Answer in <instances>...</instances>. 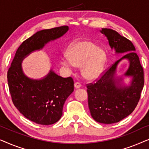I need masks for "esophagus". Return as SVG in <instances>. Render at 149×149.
<instances>
[{
  "label": "esophagus",
  "mask_w": 149,
  "mask_h": 149,
  "mask_svg": "<svg viewBox=\"0 0 149 149\" xmlns=\"http://www.w3.org/2000/svg\"><path fill=\"white\" fill-rule=\"evenodd\" d=\"M74 87H75V88H76V89L80 88L81 86V83H79V82H76V83H74Z\"/></svg>",
  "instance_id": "esophagus-1"
}]
</instances>
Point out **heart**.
<instances>
[{"mask_svg":"<svg viewBox=\"0 0 149 149\" xmlns=\"http://www.w3.org/2000/svg\"><path fill=\"white\" fill-rule=\"evenodd\" d=\"M68 58L62 63L65 66H81V74L85 79L93 80L102 74L107 60L106 51L87 40L73 42L67 51Z\"/></svg>","mask_w":149,"mask_h":149,"instance_id":"obj_1","label":"heart"}]
</instances>
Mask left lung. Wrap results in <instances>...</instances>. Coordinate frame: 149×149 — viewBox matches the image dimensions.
<instances>
[{"label":"left lung","instance_id":"left-lung-1","mask_svg":"<svg viewBox=\"0 0 149 149\" xmlns=\"http://www.w3.org/2000/svg\"><path fill=\"white\" fill-rule=\"evenodd\" d=\"M111 49L117 54H125L111 65L94 83L87 85L88 106L93 119L98 123H117L130 115L139 102L143 89L144 70L139 57L135 52L133 43L115 30L102 28ZM127 58L130 62L128 70L124 75L132 77L130 86H123L114 77L116 66L120 61Z\"/></svg>","mask_w":149,"mask_h":149}]
</instances>
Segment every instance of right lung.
<instances>
[{
  "mask_svg": "<svg viewBox=\"0 0 149 149\" xmlns=\"http://www.w3.org/2000/svg\"><path fill=\"white\" fill-rule=\"evenodd\" d=\"M68 30V26H63L33 34L20 45L8 70V85L13 104L24 117L36 123L48 125L60 120L65 101L74 91V81L70 77L63 78L52 70L43 79H31L24 74L22 61Z\"/></svg>",
  "mask_w": 149,
  "mask_h": 149,
  "instance_id": "1",
  "label": "right lung"
}]
</instances>
